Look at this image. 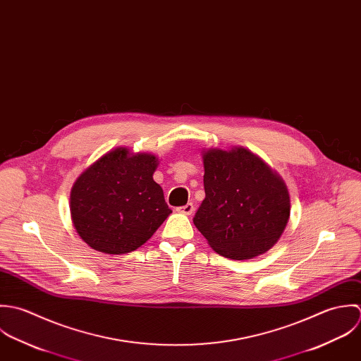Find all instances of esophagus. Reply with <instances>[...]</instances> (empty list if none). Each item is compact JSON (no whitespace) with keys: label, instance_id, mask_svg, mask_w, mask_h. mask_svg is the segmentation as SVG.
Returning <instances> with one entry per match:
<instances>
[{"label":"esophagus","instance_id":"esophagus-1","mask_svg":"<svg viewBox=\"0 0 361 361\" xmlns=\"http://www.w3.org/2000/svg\"><path fill=\"white\" fill-rule=\"evenodd\" d=\"M177 211H178L180 214H184V215H191V214L194 212V205H192L191 202H188V204H185L184 207L177 208Z\"/></svg>","mask_w":361,"mask_h":361}]
</instances>
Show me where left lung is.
<instances>
[{
  "label": "left lung",
  "instance_id": "8db88e82",
  "mask_svg": "<svg viewBox=\"0 0 361 361\" xmlns=\"http://www.w3.org/2000/svg\"><path fill=\"white\" fill-rule=\"evenodd\" d=\"M205 200L194 224L217 254L251 259L271 250L286 228L290 197L282 177L245 147L208 149Z\"/></svg>",
  "mask_w": 361,
  "mask_h": 361
}]
</instances>
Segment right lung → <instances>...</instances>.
Masks as SVG:
<instances>
[{
    "mask_svg": "<svg viewBox=\"0 0 361 361\" xmlns=\"http://www.w3.org/2000/svg\"><path fill=\"white\" fill-rule=\"evenodd\" d=\"M154 154L107 152L73 183L70 209L79 237L104 254H127L145 244L171 214L153 173Z\"/></svg>",
    "mask_w": 361,
    "mask_h": 361,
    "instance_id": "obj_1",
    "label": "right lung"
}]
</instances>
